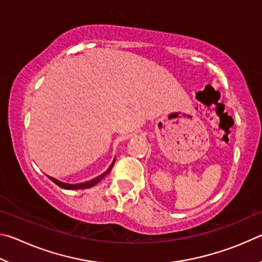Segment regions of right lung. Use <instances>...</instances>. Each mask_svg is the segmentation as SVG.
<instances>
[{
	"instance_id": "obj_1",
	"label": "right lung",
	"mask_w": 262,
	"mask_h": 262,
	"mask_svg": "<svg viewBox=\"0 0 262 262\" xmlns=\"http://www.w3.org/2000/svg\"><path fill=\"white\" fill-rule=\"evenodd\" d=\"M114 163H115V160L113 161V163L110 164V167L108 168V170L105 171V172H103L102 175H100L99 177H96V178H93V180H92V181L85 182V183H80V184H67V183L59 182V181H57V180H55V178H53V177H49V180L52 181V182H54L55 184L58 185L59 187H62V189H66V190H81V189H89V187H92V186H94L95 184H98V183H99L101 180H102V178H104L105 176L108 175V173L110 172V170H112Z\"/></svg>"
}]
</instances>
